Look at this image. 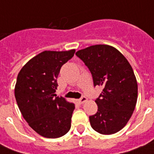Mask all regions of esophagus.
<instances>
[{
	"mask_svg": "<svg viewBox=\"0 0 154 154\" xmlns=\"http://www.w3.org/2000/svg\"><path fill=\"white\" fill-rule=\"evenodd\" d=\"M87 101V98L85 97H82V98H80L79 100H77V102L79 103V104H83V103L86 102Z\"/></svg>",
	"mask_w": 154,
	"mask_h": 154,
	"instance_id": "esophagus-1",
	"label": "esophagus"
}]
</instances>
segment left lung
Returning a JSON list of instances; mask_svg holds the SVG:
<instances>
[{"label":"left lung","instance_id":"8db88e82","mask_svg":"<svg viewBox=\"0 0 154 154\" xmlns=\"http://www.w3.org/2000/svg\"><path fill=\"white\" fill-rule=\"evenodd\" d=\"M76 55L89 68L94 86H103L95 101L97 112L89 117L92 128L101 134H116L129 122L137 100V82L131 65L108 45L87 47Z\"/></svg>","mask_w":154,"mask_h":154}]
</instances>
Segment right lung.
I'll return each instance as SVG.
<instances>
[{"instance_id":"right-lung-1","label":"right lung","mask_w":154,"mask_h":154,"mask_svg":"<svg viewBox=\"0 0 154 154\" xmlns=\"http://www.w3.org/2000/svg\"><path fill=\"white\" fill-rule=\"evenodd\" d=\"M69 51H44L30 59L17 75L15 97L23 117L41 136L57 138L71 127L75 105L56 97L57 78L64 64L73 57Z\"/></svg>"}]
</instances>
